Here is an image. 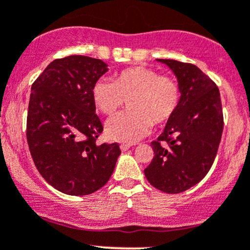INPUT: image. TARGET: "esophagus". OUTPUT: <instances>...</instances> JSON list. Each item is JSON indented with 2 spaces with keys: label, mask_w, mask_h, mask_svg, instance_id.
<instances>
[{
  "label": "esophagus",
  "mask_w": 250,
  "mask_h": 250,
  "mask_svg": "<svg viewBox=\"0 0 250 250\" xmlns=\"http://www.w3.org/2000/svg\"><path fill=\"white\" fill-rule=\"evenodd\" d=\"M120 147H121V150H122V151H127V150L130 147V145L129 144H125V143H123V144H121Z\"/></svg>",
  "instance_id": "34e87169"
}]
</instances>
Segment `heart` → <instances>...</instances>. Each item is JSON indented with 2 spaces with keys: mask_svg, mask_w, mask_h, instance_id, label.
<instances>
[{
  "mask_svg": "<svg viewBox=\"0 0 250 250\" xmlns=\"http://www.w3.org/2000/svg\"><path fill=\"white\" fill-rule=\"evenodd\" d=\"M91 99L107 116L115 115L128 100L129 111L111 118L105 132L111 140L132 144L149 134L152 125L171 120L181 101V88L176 79L160 76L155 69L130 67L116 74L112 82L94 83Z\"/></svg>",
  "mask_w": 250,
  "mask_h": 250,
  "instance_id": "obj_1",
  "label": "heart"
}]
</instances>
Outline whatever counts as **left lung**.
Segmentation results:
<instances>
[{
  "label": "left lung",
  "mask_w": 250,
  "mask_h": 250,
  "mask_svg": "<svg viewBox=\"0 0 250 250\" xmlns=\"http://www.w3.org/2000/svg\"><path fill=\"white\" fill-rule=\"evenodd\" d=\"M157 61L177 77L181 101L151 143L154 159L144 173L156 189L177 194L199 183L214 164L224 130L221 98L216 84L194 64Z\"/></svg>",
  "instance_id": "left-lung-1"
}]
</instances>
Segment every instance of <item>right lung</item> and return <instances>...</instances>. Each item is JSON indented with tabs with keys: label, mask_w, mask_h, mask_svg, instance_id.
<instances>
[{
	"label": "right lung",
	"mask_w": 250,
	"mask_h": 250,
	"mask_svg": "<svg viewBox=\"0 0 250 250\" xmlns=\"http://www.w3.org/2000/svg\"><path fill=\"white\" fill-rule=\"evenodd\" d=\"M108 71L98 58L74 55L52 61L31 85L26 140L46 182L68 195H88L110 179L120 145L96 144L104 130L91 88Z\"/></svg>",
	"instance_id": "add662e5"
}]
</instances>
